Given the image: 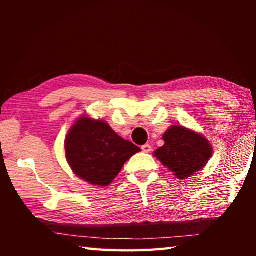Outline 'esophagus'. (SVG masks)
<instances>
[{
    "label": "esophagus",
    "mask_w": 256,
    "mask_h": 256,
    "mask_svg": "<svg viewBox=\"0 0 256 256\" xmlns=\"http://www.w3.org/2000/svg\"><path fill=\"white\" fill-rule=\"evenodd\" d=\"M141 149H142V151H144V152L149 154L151 151V146L150 144H144V146H141Z\"/></svg>",
    "instance_id": "1"
}]
</instances>
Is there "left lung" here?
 <instances>
[{
	"mask_svg": "<svg viewBox=\"0 0 256 256\" xmlns=\"http://www.w3.org/2000/svg\"><path fill=\"white\" fill-rule=\"evenodd\" d=\"M164 144L154 152V157L185 180L201 170L212 157V146L200 133L182 125H172L164 133Z\"/></svg>",
	"mask_w": 256,
	"mask_h": 256,
	"instance_id": "left-lung-1",
	"label": "left lung"
}]
</instances>
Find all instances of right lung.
Masks as SVG:
<instances>
[{
	"mask_svg": "<svg viewBox=\"0 0 256 256\" xmlns=\"http://www.w3.org/2000/svg\"><path fill=\"white\" fill-rule=\"evenodd\" d=\"M141 149L120 138L102 120L81 116L68 130L66 157L74 174L96 186L110 185Z\"/></svg>",
	"mask_w": 256,
	"mask_h": 256,
	"instance_id": "1",
	"label": "right lung"
}]
</instances>
